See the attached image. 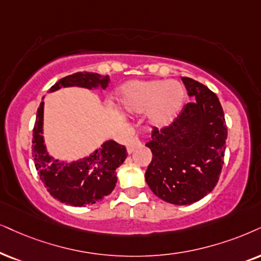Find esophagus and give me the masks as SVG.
Wrapping results in <instances>:
<instances>
[{"label":"esophagus","mask_w":261,"mask_h":261,"mask_svg":"<svg viewBox=\"0 0 261 261\" xmlns=\"http://www.w3.org/2000/svg\"><path fill=\"white\" fill-rule=\"evenodd\" d=\"M141 146H142V142L140 140V137H137V136L133 137L127 144V153L128 154L133 153L135 149H137V148H140Z\"/></svg>","instance_id":"esophagus-1"}]
</instances>
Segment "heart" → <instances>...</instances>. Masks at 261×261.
<instances>
[{"mask_svg": "<svg viewBox=\"0 0 261 261\" xmlns=\"http://www.w3.org/2000/svg\"><path fill=\"white\" fill-rule=\"evenodd\" d=\"M186 101L183 85L177 81L134 82L121 89V105L136 113L149 111L154 125H169L179 115Z\"/></svg>", "mask_w": 261, "mask_h": 261, "instance_id": "obj_1", "label": "heart"}]
</instances>
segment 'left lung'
<instances>
[{
    "label": "left lung",
    "mask_w": 261,
    "mask_h": 261,
    "mask_svg": "<svg viewBox=\"0 0 261 261\" xmlns=\"http://www.w3.org/2000/svg\"><path fill=\"white\" fill-rule=\"evenodd\" d=\"M187 103L169 126L153 127L146 146L153 159L146 182L161 200L191 204L210 194L218 183L224 164L227 127L219 98L206 85L182 77Z\"/></svg>",
    "instance_id": "obj_1"
}]
</instances>
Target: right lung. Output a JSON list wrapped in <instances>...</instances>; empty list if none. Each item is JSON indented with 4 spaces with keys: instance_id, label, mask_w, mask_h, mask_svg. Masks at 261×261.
<instances>
[{
    "instance_id": "right-lung-1",
    "label": "right lung",
    "mask_w": 261,
    "mask_h": 261,
    "mask_svg": "<svg viewBox=\"0 0 261 261\" xmlns=\"http://www.w3.org/2000/svg\"><path fill=\"white\" fill-rule=\"evenodd\" d=\"M108 83V75L77 72L61 78L49 91L68 87L106 89ZM43 98L36 115L32 138V156L39 178L49 194L62 203L82 207L98 202L113 191L117 184L115 170L126 159V148L110 140L83 159L72 163L55 159L48 153L43 137Z\"/></svg>"
}]
</instances>
